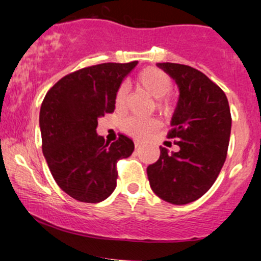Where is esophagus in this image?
<instances>
[{
	"mask_svg": "<svg viewBox=\"0 0 261 261\" xmlns=\"http://www.w3.org/2000/svg\"><path fill=\"white\" fill-rule=\"evenodd\" d=\"M135 147H136V148H140V147H141V142L136 141V142H135Z\"/></svg>",
	"mask_w": 261,
	"mask_h": 261,
	"instance_id": "obj_1",
	"label": "esophagus"
}]
</instances>
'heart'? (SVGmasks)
<instances>
[{
    "label": "heart",
    "instance_id": "heart-1",
    "mask_svg": "<svg viewBox=\"0 0 261 261\" xmlns=\"http://www.w3.org/2000/svg\"><path fill=\"white\" fill-rule=\"evenodd\" d=\"M137 88L144 90L148 95L154 98V107L163 115H170L174 110V100L171 96L173 89L172 78L166 71L159 68H145L136 76ZM128 102V88L125 83L119 85L115 93V109L117 113H124ZM159 127V122L154 119H144V117L130 116L124 120L122 128L128 135L142 139L150 135Z\"/></svg>",
    "mask_w": 261,
    "mask_h": 261
}]
</instances>
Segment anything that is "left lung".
I'll return each instance as SVG.
<instances>
[{
    "label": "left lung",
    "mask_w": 261,
    "mask_h": 261,
    "mask_svg": "<svg viewBox=\"0 0 261 261\" xmlns=\"http://www.w3.org/2000/svg\"><path fill=\"white\" fill-rule=\"evenodd\" d=\"M176 80L179 100L168 139L179 147L147 167L152 191L172 204L197 200L216 182L228 153L231 115L224 91L205 74L190 65L159 63Z\"/></svg>",
    "instance_id": "left-lung-1"
}]
</instances>
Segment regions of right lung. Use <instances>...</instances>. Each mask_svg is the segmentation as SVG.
Listing matches in <instances>:
<instances>
[{
    "label": "right lung",
    "instance_id": "right-lung-1",
    "mask_svg": "<svg viewBox=\"0 0 261 261\" xmlns=\"http://www.w3.org/2000/svg\"><path fill=\"white\" fill-rule=\"evenodd\" d=\"M137 62L102 63L57 82L45 94L39 114L42 150L57 185L85 203L107 199L116 187L119 160L133 153L124 134L105 142L98 119L115 110V93Z\"/></svg>",
    "mask_w": 261,
    "mask_h": 261
}]
</instances>
